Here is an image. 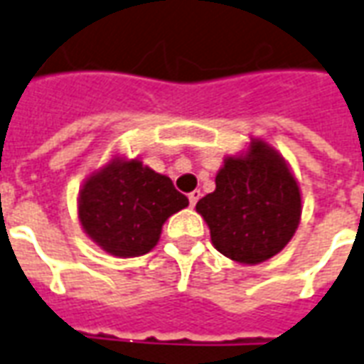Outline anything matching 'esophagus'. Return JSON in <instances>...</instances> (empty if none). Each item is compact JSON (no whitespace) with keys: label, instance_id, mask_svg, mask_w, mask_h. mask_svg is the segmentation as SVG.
I'll return each mask as SVG.
<instances>
[{"label":"esophagus","instance_id":"34e87169","mask_svg":"<svg viewBox=\"0 0 364 364\" xmlns=\"http://www.w3.org/2000/svg\"><path fill=\"white\" fill-rule=\"evenodd\" d=\"M198 198H200V191H193V193H189V205L191 206L197 205Z\"/></svg>","mask_w":364,"mask_h":364}]
</instances>
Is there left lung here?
I'll list each match as a JSON object with an SVG mask.
<instances>
[{
    "label": "left lung",
    "mask_w": 364,
    "mask_h": 364,
    "mask_svg": "<svg viewBox=\"0 0 364 364\" xmlns=\"http://www.w3.org/2000/svg\"><path fill=\"white\" fill-rule=\"evenodd\" d=\"M214 247L255 265L289 244L300 220V191L284 159L261 140L245 158H228L216 189L197 203Z\"/></svg>",
    "instance_id": "8db88e82"
}]
</instances>
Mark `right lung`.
<instances>
[{
  "instance_id": "obj_1",
  "label": "right lung",
  "mask_w": 364,
  "mask_h": 364,
  "mask_svg": "<svg viewBox=\"0 0 364 364\" xmlns=\"http://www.w3.org/2000/svg\"><path fill=\"white\" fill-rule=\"evenodd\" d=\"M189 205L166 175L142 161H112L80 193V220L105 252L136 257L158 244L164 222Z\"/></svg>"
}]
</instances>
